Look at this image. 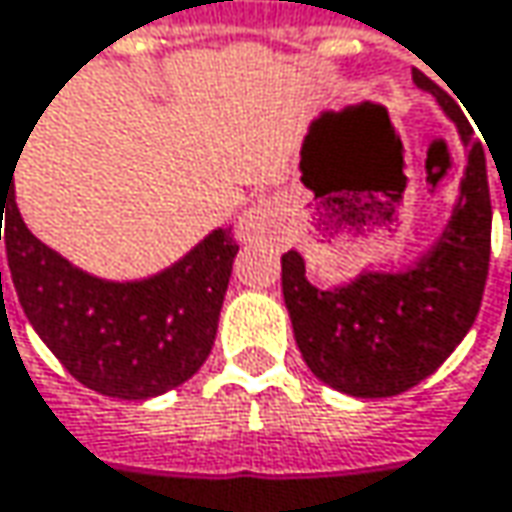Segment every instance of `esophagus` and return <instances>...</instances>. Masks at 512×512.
Segmentation results:
<instances>
[{
  "mask_svg": "<svg viewBox=\"0 0 512 512\" xmlns=\"http://www.w3.org/2000/svg\"><path fill=\"white\" fill-rule=\"evenodd\" d=\"M281 226H284V205L278 196H269V199H260L240 217L237 237H240V243L269 240V237L281 234Z\"/></svg>",
  "mask_w": 512,
  "mask_h": 512,
  "instance_id": "34e87169",
  "label": "esophagus"
}]
</instances>
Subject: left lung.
I'll list each match as a JSON object with an SVG mask.
<instances>
[{
  "instance_id": "obj_1",
  "label": "left lung",
  "mask_w": 512,
  "mask_h": 512,
  "mask_svg": "<svg viewBox=\"0 0 512 512\" xmlns=\"http://www.w3.org/2000/svg\"><path fill=\"white\" fill-rule=\"evenodd\" d=\"M411 75L435 95L469 147L461 199L435 249L403 272H362L333 289L307 281L298 252L281 257L298 350L321 382L350 397H394L435 374L478 316L490 269L493 205L484 147L432 77L420 69Z\"/></svg>"
}]
</instances>
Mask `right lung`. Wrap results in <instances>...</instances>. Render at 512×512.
<instances>
[{
  "label": "right lung",
  "mask_w": 512,
  "mask_h": 512,
  "mask_svg": "<svg viewBox=\"0 0 512 512\" xmlns=\"http://www.w3.org/2000/svg\"><path fill=\"white\" fill-rule=\"evenodd\" d=\"M14 167L0 173V240L19 304L60 365L86 388L118 400L159 397L191 379L217 336L240 249L231 228L211 231L153 278L101 281L28 231L14 199Z\"/></svg>",
  "instance_id": "1"
}]
</instances>
